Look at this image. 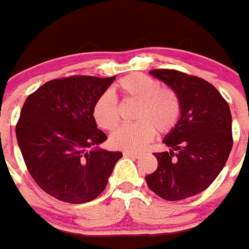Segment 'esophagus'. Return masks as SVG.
I'll return each mask as SVG.
<instances>
[{
    "label": "esophagus",
    "instance_id": "1",
    "mask_svg": "<svg viewBox=\"0 0 249 249\" xmlns=\"http://www.w3.org/2000/svg\"><path fill=\"white\" fill-rule=\"evenodd\" d=\"M124 156H129V158H134V159H138L141 158V154L134 151H124Z\"/></svg>",
    "mask_w": 249,
    "mask_h": 249
}]
</instances>
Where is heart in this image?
Segmentation results:
<instances>
[{
  "instance_id": "1",
  "label": "heart",
  "mask_w": 249,
  "mask_h": 249,
  "mask_svg": "<svg viewBox=\"0 0 249 249\" xmlns=\"http://www.w3.org/2000/svg\"><path fill=\"white\" fill-rule=\"evenodd\" d=\"M125 101L138 102L136 124L120 125L111 133L109 144L113 148L137 151L154 138L155 130L169 133L176 126L181 105L179 98L169 88H163L154 77L143 73L125 76L112 88ZM94 121L99 128L111 130L119 123V108L111 93L101 94L91 108Z\"/></svg>"
}]
</instances>
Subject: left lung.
<instances>
[{"mask_svg": "<svg viewBox=\"0 0 249 249\" xmlns=\"http://www.w3.org/2000/svg\"><path fill=\"white\" fill-rule=\"evenodd\" d=\"M174 90L181 117L163 140L169 151L156 152L158 168L146 176L150 190L165 200L197 195L220 174L232 147L228 102L208 81L176 70H152Z\"/></svg>", "mask_w": 249, "mask_h": 249, "instance_id": "obj_1", "label": "left lung"}]
</instances>
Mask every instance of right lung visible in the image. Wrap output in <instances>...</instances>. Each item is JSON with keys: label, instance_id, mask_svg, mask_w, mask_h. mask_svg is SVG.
I'll return each instance as SVG.
<instances>
[{"label": "right lung", "instance_id": "1", "mask_svg": "<svg viewBox=\"0 0 249 249\" xmlns=\"http://www.w3.org/2000/svg\"><path fill=\"white\" fill-rule=\"evenodd\" d=\"M113 80L55 79L25 99L15 128L18 144L35 182L58 200L81 204L95 199L123 156L98 148L107 136L91 115L94 102Z\"/></svg>", "mask_w": 249, "mask_h": 249}]
</instances>
